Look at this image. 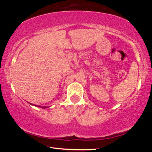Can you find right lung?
Returning <instances> with one entry per match:
<instances>
[{"instance_id": "add662e5", "label": "right lung", "mask_w": 152, "mask_h": 152, "mask_svg": "<svg viewBox=\"0 0 152 152\" xmlns=\"http://www.w3.org/2000/svg\"><path fill=\"white\" fill-rule=\"evenodd\" d=\"M33 105H34V106H38V107L44 108H48V107H46V106H37V105H34V104H33Z\"/></svg>"}]
</instances>
